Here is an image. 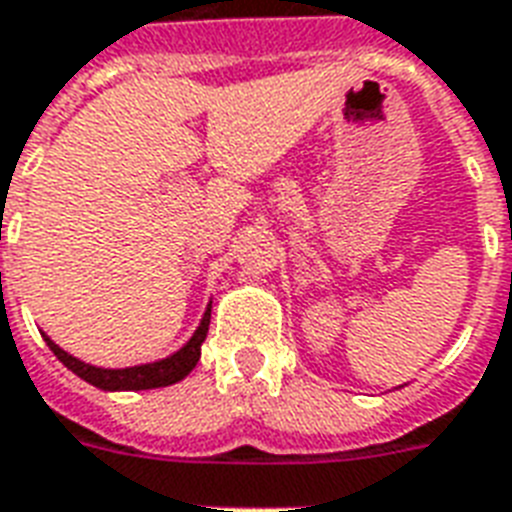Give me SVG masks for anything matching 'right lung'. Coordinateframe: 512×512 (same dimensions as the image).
I'll return each mask as SVG.
<instances>
[{
  "mask_svg": "<svg viewBox=\"0 0 512 512\" xmlns=\"http://www.w3.org/2000/svg\"><path fill=\"white\" fill-rule=\"evenodd\" d=\"M208 326H211V304L202 315L200 326L194 331V336L181 347L178 352H173L170 358L157 360V363H146V366H133V368H95L90 363H82L69 352H63L53 339H47V347L55 352V358L61 360L63 366L74 371L79 379H85L93 387H101V390H154V387H168V384L181 382L200 360V347L208 336Z\"/></svg>",
  "mask_w": 512,
  "mask_h": 512,
  "instance_id": "obj_1",
  "label": "right lung"
}]
</instances>
